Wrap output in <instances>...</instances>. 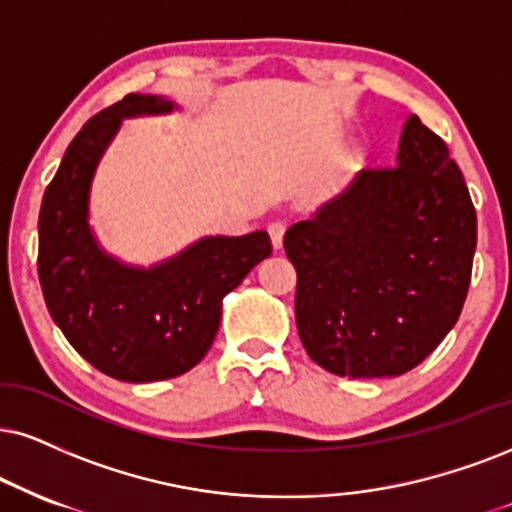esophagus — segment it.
Returning <instances> with one entry per match:
<instances>
[{"instance_id":"34e87169","label":"esophagus","mask_w":512,"mask_h":512,"mask_svg":"<svg viewBox=\"0 0 512 512\" xmlns=\"http://www.w3.org/2000/svg\"><path fill=\"white\" fill-rule=\"evenodd\" d=\"M268 235H270V242H273L275 249H280L282 239H285V223H280V220H273V223L268 225Z\"/></svg>"}]
</instances>
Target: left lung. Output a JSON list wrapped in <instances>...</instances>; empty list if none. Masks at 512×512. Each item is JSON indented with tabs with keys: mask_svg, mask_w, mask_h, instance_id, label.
Returning a JSON list of instances; mask_svg holds the SVG:
<instances>
[{
	"mask_svg": "<svg viewBox=\"0 0 512 512\" xmlns=\"http://www.w3.org/2000/svg\"><path fill=\"white\" fill-rule=\"evenodd\" d=\"M475 246L463 173L446 142L410 116L396 166L361 170L287 230L308 356L342 377L413 370L458 323Z\"/></svg>",
	"mask_w": 512,
	"mask_h": 512,
	"instance_id": "obj_1",
	"label": "left lung"
}]
</instances>
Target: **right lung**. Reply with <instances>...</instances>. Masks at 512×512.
<instances>
[{
  "label": "right lung",
  "mask_w": 512,
  "mask_h": 512,
  "mask_svg": "<svg viewBox=\"0 0 512 512\" xmlns=\"http://www.w3.org/2000/svg\"><path fill=\"white\" fill-rule=\"evenodd\" d=\"M173 111L154 94H128L90 118L47 185L37 273L49 315L75 351L121 382H159L192 370L211 349L223 296L270 256L268 232L204 237L151 268L99 249L87 211L94 170L123 118Z\"/></svg>",
  "instance_id": "obj_1"
}]
</instances>
